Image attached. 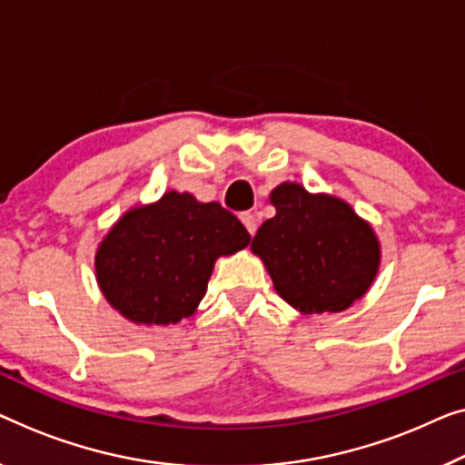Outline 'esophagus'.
I'll return each instance as SVG.
<instances>
[{"mask_svg": "<svg viewBox=\"0 0 465 465\" xmlns=\"http://www.w3.org/2000/svg\"><path fill=\"white\" fill-rule=\"evenodd\" d=\"M240 221H242V223H244L248 233L254 235V232H257V219H254V214L252 213H242L240 214Z\"/></svg>", "mask_w": 465, "mask_h": 465, "instance_id": "obj_1", "label": "esophagus"}]
</instances>
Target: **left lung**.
<instances>
[{"label": "left lung", "instance_id": "obj_1", "mask_svg": "<svg viewBox=\"0 0 465 465\" xmlns=\"http://www.w3.org/2000/svg\"><path fill=\"white\" fill-rule=\"evenodd\" d=\"M270 202L276 217L252 238L273 289L301 313L343 312L371 289L381 246L348 202L282 183Z\"/></svg>", "mask_w": 465, "mask_h": 465}]
</instances>
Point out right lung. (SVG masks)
Wrapping results in <instances>:
<instances>
[{"label":"right lung","mask_w":465,"mask_h":465,"mask_svg":"<svg viewBox=\"0 0 465 465\" xmlns=\"http://www.w3.org/2000/svg\"><path fill=\"white\" fill-rule=\"evenodd\" d=\"M246 227L219 202L166 192L111 227L94 257L104 299L134 324L189 318L206 295L214 261L248 246Z\"/></svg>","instance_id":"obj_1"}]
</instances>
